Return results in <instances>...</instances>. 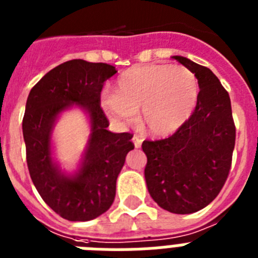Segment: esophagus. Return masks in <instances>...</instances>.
Wrapping results in <instances>:
<instances>
[{
    "mask_svg": "<svg viewBox=\"0 0 258 258\" xmlns=\"http://www.w3.org/2000/svg\"><path fill=\"white\" fill-rule=\"evenodd\" d=\"M142 138H139V136H134L133 138V143H134V146H135V148H139L140 146H142Z\"/></svg>",
    "mask_w": 258,
    "mask_h": 258,
    "instance_id": "obj_1",
    "label": "esophagus"
}]
</instances>
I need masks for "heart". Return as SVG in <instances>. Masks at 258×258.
I'll return each instance as SVG.
<instances>
[{
	"mask_svg": "<svg viewBox=\"0 0 258 258\" xmlns=\"http://www.w3.org/2000/svg\"><path fill=\"white\" fill-rule=\"evenodd\" d=\"M198 82L181 66L148 64L119 76L114 93H103L101 106L116 124L133 123L140 111V125L149 135L165 138L187 122L196 109Z\"/></svg>",
	"mask_w": 258,
	"mask_h": 258,
	"instance_id": "b5f03b06",
	"label": "heart"
}]
</instances>
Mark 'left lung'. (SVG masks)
<instances>
[{
    "label": "left lung",
    "instance_id": "left-lung-1",
    "mask_svg": "<svg viewBox=\"0 0 258 258\" xmlns=\"http://www.w3.org/2000/svg\"><path fill=\"white\" fill-rule=\"evenodd\" d=\"M173 59L198 80L197 106L187 122L172 136L143 142L147 155V187L161 209L191 214L211 203L228 177L236 128L228 93L209 68L186 59Z\"/></svg>",
    "mask_w": 258,
    "mask_h": 258
}]
</instances>
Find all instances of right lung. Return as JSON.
<instances>
[{
  "mask_svg": "<svg viewBox=\"0 0 258 258\" xmlns=\"http://www.w3.org/2000/svg\"><path fill=\"white\" fill-rule=\"evenodd\" d=\"M115 73L105 62L69 60L43 76L26 102L22 130L30 176L43 201L71 222L96 219L110 209L118 174L134 149L131 134L107 130L99 105L103 82ZM73 105L87 112L91 135L79 169L69 175L53 160L51 131L59 114Z\"/></svg>",
  "mask_w": 258,
  "mask_h": 258,
  "instance_id": "right-lung-1",
  "label": "right lung"
}]
</instances>
